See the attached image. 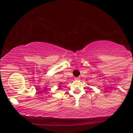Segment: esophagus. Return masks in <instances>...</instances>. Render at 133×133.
I'll return each mask as SVG.
<instances>
[{
    "label": "esophagus",
    "instance_id": "esophagus-1",
    "mask_svg": "<svg viewBox=\"0 0 133 133\" xmlns=\"http://www.w3.org/2000/svg\"><path fill=\"white\" fill-rule=\"evenodd\" d=\"M75 80H76V81H79L80 77H76L75 78Z\"/></svg>",
    "mask_w": 133,
    "mask_h": 133
}]
</instances>
